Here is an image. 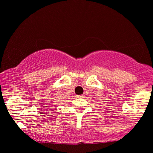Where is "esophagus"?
<instances>
[{
	"mask_svg": "<svg viewBox=\"0 0 153 153\" xmlns=\"http://www.w3.org/2000/svg\"><path fill=\"white\" fill-rule=\"evenodd\" d=\"M83 96H84L83 95H77V97H79V98H81V97H83Z\"/></svg>",
	"mask_w": 153,
	"mask_h": 153,
	"instance_id": "34e87169",
	"label": "esophagus"
}]
</instances>
